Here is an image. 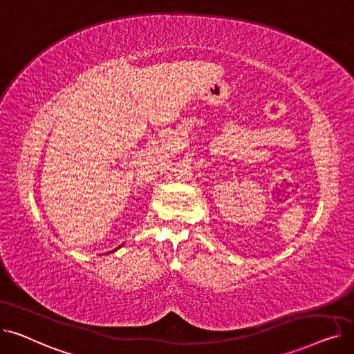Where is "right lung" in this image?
<instances>
[{"label": "right lung", "instance_id": "add662e5", "mask_svg": "<svg viewBox=\"0 0 354 354\" xmlns=\"http://www.w3.org/2000/svg\"><path fill=\"white\" fill-rule=\"evenodd\" d=\"M115 251H116V250H115ZM111 252H113V251H111Z\"/></svg>", "mask_w": 354, "mask_h": 354}]
</instances>
